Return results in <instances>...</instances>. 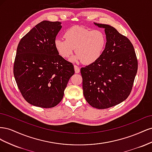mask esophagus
Wrapping results in <instances>:
<instances>
[{"mask_svg": "<svg viewBox=\"0 0 152 152\" xmlns=\"http://www.w3.org/2000/svg\"><path fill=\"white\" fill-rule=\"evenodd\" d=\"M74 69H75V72L76 73H79L80 72V68L78 66L74 65Z\"/></svg>", "mask_w": 152, "mask_h": 152, "instance_id": "esophagus-1", "label": "esophagus"}]
</instances>
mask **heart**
Segmentation results:
<instances>
[{
	"label": "heart",
	"instance_id": "b5f03b06",
	"mask_svg": "<svg viewBox=\"0 0 152 152\" xmlns=\"http://www.w3.org/2000/svg\"><path fill=\"white\" fill-rule=\"evenodd\" d=\"M64 38L56 39L54 48L59 55L67 59L73 54V61H83L92 64L102 56L107 44V37L102 30H93L79 26H74L67 29L64 33Z\"/></svg>",
	"mask_w": 152,
	"mask_h": 152
}]
</instances>
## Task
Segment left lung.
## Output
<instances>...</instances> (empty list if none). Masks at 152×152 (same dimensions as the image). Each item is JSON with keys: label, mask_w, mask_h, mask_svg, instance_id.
Here are the masks:
<instances>
[{"label": "left lung", "mask_w": 152, "mask_h": 152, "mask_svg": "<svg viewBox=\"0 0 152 152\" xmlns=\"http://www.w3.org/2000/svg\"><path fill=\"white\" fill-rule=\"evenodd\" d=\"M104 29L107 44L96 62L80 69L87 102L98 109L112 107L130 94L137 70L134 47L114 27L94 23Z\"/></svg>", "instance_id": "left-lung-1"}]
</instances>
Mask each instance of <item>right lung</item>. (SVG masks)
Here are the masks:
<instances>
[{
  "label": "right lung",
  "mask_w": 152,
  "mask_h": 152,
  "mask_svg": "<svg viewBox=\"0 0 152 152\" xmlns=\"http://www.w3.org/2000/svg\"><path fill=\"white\" fill-rule=\"evenodd\" d=\"M61 24L59 21L40 22L18 45L14 76L25 99L35 107L56 106L75 73L72 63L59 56L54 48Z\"/></svg>",
  "instance_id": "right-lung-1"
}]
</instances>
